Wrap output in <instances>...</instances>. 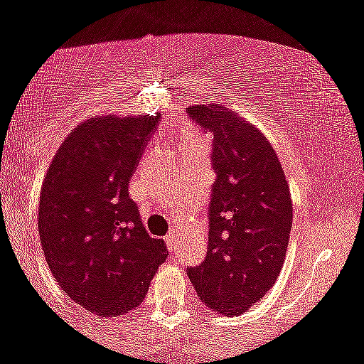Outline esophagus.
<instances>
[{"mask_svg":"<svg viewBox=\"0 0 364 364\" xmlns=\"http://www.w3.org/2000/svg\"><path fill=\"white\" fill-rule=\"evenodd\" d=\"M176 243H178V237H176L175 232H171V234H168V236H166V245H168L169 250H173Z\"/></svg>","mask_w":364,"mask_h":364,"instance_id":"34e87169","label":"esophagus"}]
</instances>
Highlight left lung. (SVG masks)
Returning a JSON list of instances; mask_svg holds the SVG:
<instances>
[{"mask_svg":"<svg viewBox=\"0 0 364 364\" xmlns=\"http://www.w3.org/2000/svg\"><path fill=\"white\" fill-rule=\"evenodd\" d=\"M188 114L213 134L216 169L205 261L188 275L207 307L243 314L282 269L293 225L288 180L264 134L237 112L209 103Z\"/></svg>","mask_w":364,"mask_h":364,"instance_id":"left-lung-1","label":"left lung"}]
</instances>
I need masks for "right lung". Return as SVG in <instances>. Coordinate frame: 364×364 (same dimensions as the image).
<instances>
[{"mask_svg": "<svg viewBox=\"0 0 364 364\" xmlns=\"http://www.w3.org/2000/svg\"><path fill=\"white\" fill-rule=\"evenodd\" d=\"M159 116H96L51 159L39 202V236L55 280L73 302L114 318L141 306L168 257L128 196Z\"/></svg>", "mask_w": 364, "mask_h": 364, "instance_id": "obj_1", "label": "right lung"}]
</instances>
